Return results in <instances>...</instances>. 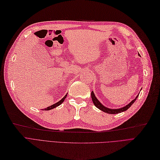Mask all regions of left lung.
Returning a JSON list of instances; mask_svg holds the SVG:
<instances>
[{
  "label": "left lung",
  "mask_w": 160,
  "mask_h": 160,
  "mask_svg": "<svg viewBox=\"0 0 160 160\" xmlns=\"http://www.w3.org/2000/svg\"><path fill=\"white\" fill-rule=\"evenodd\" d=\"M138 55V56H141L139 53ZM138 95H139V93H138ZM138 95L136 97H135V99H134L132 101H130L128 105H125L124 107L121 108H118V109H111V108L105 107V106H104L99 100H98V99L96 97L95 93H94L93 91L91 92V98H92V100L94 105H95V107L97 108L98 109H99L100 110H101V111H103V112H105V113H110V114H116V113H122L123 112L126 111V110L128 109L130 107V106L134 103V101L137 100V97H138Z\"/></svg>",
  "instance_id": "obj_1"
}]
</instances>
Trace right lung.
I'll return each mask as SVG.
<instances>
[{
  "label": "right lung",
  "instance_id": "add662e5",
  "mask_svg": "<svg viewBox=\"0 0 160 160\" xmlns=\"http://www.w3.org/2000/svg\"><path fill=\"white\" fill-rule=\"evenodd\" d=\"M67 95H68V93H67L66 95H65L60 101H59L58 102H57V103H55V104H53V105H51V106H49V107H48V108H45L44 110V111H47V110H51V109H54V108H57V107H58L59 105H61V103H62L64 101V100L65 99V98H66ZM42 110H43V109H42Z\"/></svg>",
  "mask_w": 160,
  "mask_h": 160
}]
</instances>
